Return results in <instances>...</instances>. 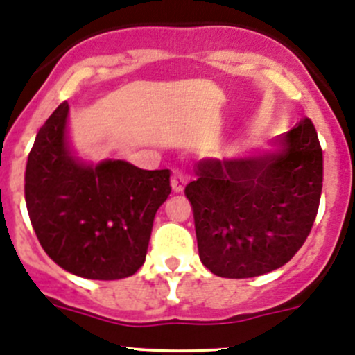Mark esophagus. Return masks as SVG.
<instances>
[{"instance_id":"1","label":"esophagus","mask_w":355,"mask_h":355,"mask_svg":"<svg viewBox=\"0 0 355 355\" xmlns=\"http://www.w3.org/2000/svg\"><path fill=\"white\" fill-rule=\"evenodd\" d=\"M170 182H171V189H173V192H182L185 187V184H187V177H185L180 170H173Z\"/></svg>"}]
</instances>
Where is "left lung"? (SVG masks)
Masks as SVG:
<instances>
[{"label": "left lung", "mask_w": 355, "mask_h": 355, "mask_svg": "<svg viewBox=\"0 0 355 355\" xmlns=\"http://www.w3.org/2000/svg\"><path fill=\"white\" fill-rule=\"evenodd\" d=\"M270 146L200 159L185 187L200 262L219 277H257L282 267L315 223L323 187L315 125L304 117Z\"/></svg>", "instance_id": "left-lung-1"}]
</instances>
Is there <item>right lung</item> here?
<instances>
[{"instance_id":"1","label":"right lung","mask_w":355,"mask_h":355,"mask_svg":"<svg viewBox=\"0 0 355 355\" xmlns=\"http://www.w3.org/2000/svg\"><path fill=\"white\" fill-rule=\"evenodd\" d=\"M170 192V170L81 158L69 137L68 102L39 129L25 170V202L44 252L96 281L129 277L143 266L156 211Z\"/></svg>"}]
</instances>
